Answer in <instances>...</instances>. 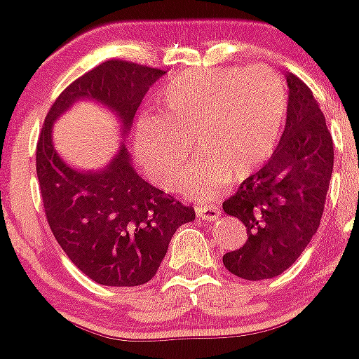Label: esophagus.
<instances>
[{
	"label": "esophagus",
	"instance_id": "esophagus-1",
	"mask_svg": "<svg viewBox=\"0 0 359 359\" xmlns=\"http://www.w3.org/2000/svg\"><path fill=\"white\" fill-rule=\"evenodd\" d=\"M196 215L198 219L212 222V220H215L220 215V208L217 205H200L196 206Z\"/></svg>",
	"mask_w": 359,
	"mask_h": 359
}]
</instances>
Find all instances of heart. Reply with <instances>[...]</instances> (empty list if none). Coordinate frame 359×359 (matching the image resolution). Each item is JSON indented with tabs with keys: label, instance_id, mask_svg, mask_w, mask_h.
<instances>
[{
	"label": "heart",
	"instance_id": "b5f03b06",
	"mask_svg": "<svg viewBox=\"0 0 359 359\" xmlns=\"http://www.w3.org/2000/svg\"><path fill=\"white\" fill-rule=\"evenodd\" d=\"M159 116L137 125V154L163 187L182 180L212 198L226 180H245L276 149L288 111L285 81L269 67H210L170 78L156 95Z\"/></svg>",
	"mask_w": 359,
	"mask_h": 359
}]
</instances>
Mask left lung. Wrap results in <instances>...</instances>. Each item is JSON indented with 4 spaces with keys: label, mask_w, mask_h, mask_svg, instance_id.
Instances as JSON below:
<instances>
[{
    "label": "left lung",
    "mask_w": 359,
    "mask_h": 359,
    "mask_svg": "<svg viewBox=\"0 0 359 359\" xmlns=\"http://www.w3.org/2000/svg\"><path fill=\"white\" fill-rule=\"evenodd\" d=\"M287 125L273 156L222 203L247 227L241 248L222 262L234 276L269 280L295 262L320 227L332 170L334 142L309 86L287 74Z\"/></svg>",
    "instance_id": "1"
}]
</instances>
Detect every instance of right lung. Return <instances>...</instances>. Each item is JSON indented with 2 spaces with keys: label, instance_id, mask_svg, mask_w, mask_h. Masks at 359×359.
<instances>
[{
  "label": "right lung",
  "instance_id": "add662e5",
  "mask_svg": "<svg viewBox=\"0 0 359 359\" xmlns=\"http://www.w3.org/2000/svg\"><path fill=\"white\" fill-rule=\"evenodd\" d=\"M163 74L130 60H104L57 97L39 132L36 173L50 229L71 262L106 287L153 280L175 231L196 213L137 175L125 147L102 172L72 170L53 149L52 123L74 100L92 99L118 112L128 130L149 86Z\"/></svg>",
  "mask_w": 359,
  "mask_h": 359
}]
</instances>
